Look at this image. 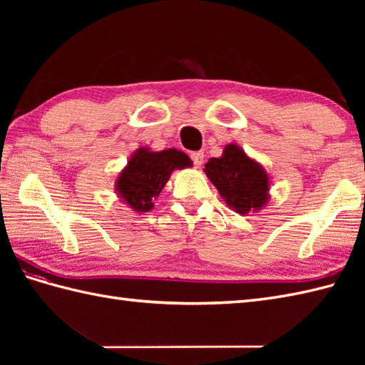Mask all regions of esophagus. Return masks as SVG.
<instances>
[{"instance_id": "obj_1", "label": "esophagus", "mask_w": 365, "mask_h": 365, "mask_svg": "<svg viewBox=\"0 0 365 365\" xmlns=\"http://www.w3.org/2000/svg\"><path fill=\"white\" fill-rule=\"evenodd\" d=\"M191 160H192V163H195L196 168H200V166H202V163H204V152L191 153Z\"/></svg>"}]
</instances>
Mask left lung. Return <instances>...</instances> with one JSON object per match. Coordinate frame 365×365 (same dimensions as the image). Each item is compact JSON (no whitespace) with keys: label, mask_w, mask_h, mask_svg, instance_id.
I'll use <instances>...</instances> for the list:
<instances>
[{"label":"left lung","mask_w":365,"mask_h":365,"mask_svg":"<svg viewBox=\"0 0 365 365\" xmlns=\"http://www.w3.org/2000/svg\"><path fill=\"white\" fill-rule=\"evenodd\" d=\"M204 173L227 207L240 215L257 213L268 204V173L237 144H227L220 158L208 160Z\"/></svg>","instance_id":"8db88e82"}]
</instances>
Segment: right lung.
<instances>
[{"label":"right lung","instance_id":"add662e5","mask_svg":"<svg viewBox=\"0 0 365 365\" xmlns=\"http://www.w3.org/2000/svg\"><path fill=\"white\" fill-rule=\"evenodd\" d=\"M192 161L177 149L155 152L150 147H139L131 153L127 166L115 178V195L131 210L144 213L153 208V200L165 188L175 169H187Z\"/></svg>","mask_w":365,"mask_h":365}]
</instances>
